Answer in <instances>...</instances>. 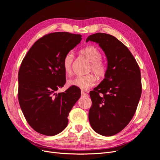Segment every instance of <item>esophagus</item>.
Returning a JSON list of instances; mask_svg holds the SVG:
<instances>
[{
	"instance_id": "obj_1",
	"label": "esophagus",
	"mask_w": 160,
	"mask_h": 160,
	"mask_svg": "<svg viewBox=\"0 0 160 160\" xmlns=\"http://www.w3.org/2000/svg\"><path fill=\"white\" fill-rule=\"evenodd\" d=\"M81 96L82 97H88V94L85 93L84 91H81Z\"/></svg>"
}]
</instances>
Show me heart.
Returning <instances> with one entry per match:
<instances>
[{
	"instance_id": "obj_1",
	"label": "heart",
	"mask_w": 160,
	"mask_h": 160,
	"mask_svg": "<svg viewBox=\"0 0 160 160\" xmlns=\"http://www.w3.org/2000/svg\"><path fill=\"white\" fill-rule=\"evenodd\" d=\"M80 54L90 62L88 72L94 73L98 78H103L107 73V65L102 60V54L100 50L93 45H89L82 48ZM74 54L72 52H67L63 60V68L67 74L72 72V67L74 61ZM97 79L93 74L85 76H78L69 81V84L82 90H88L95 86Z\"/></svg>"
}]
</instances>
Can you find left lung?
Segmentation results:
<instances>
[{
  "instance_id": "1",
  "label": "left lung",
  "mask_w": 160,
  "mask_h": 160,
  "mask_svg": "<svg viewBox=\"0 0 160 160\" xmlns=\"http://www.w3.org/2000/svg\"><path fill=\"white\" fill-rule=\"evenodd\" d=\"M89 41L99 44L108 60L104 79L89 93V122L100 135L114 136L136 112L142 92L139 67L127 47L115 37L99 32L90 35Z\"/></svg>"
}]
</instances>
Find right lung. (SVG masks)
<instances>
[{
  "instance_id": "add662e5",
  "label": "right lung",
  "mask_w": 160,
  "mask_h": 160,
  "mask_svg": "<svg viewBox=\"0 0 160 160\" xmlns=\"http://www.w3.org/2000/svg\"><path fill=\"white\" fill-rule=\"evenodd\" d=\"M81 40L80 34L50 33L36 41L23 58L18 73V100L27 121L39 133L51 136L62 132L80 97V89L73 86L63 93L56 91L66 82L64 56Z\"/></svg>"
}]
</instances>
